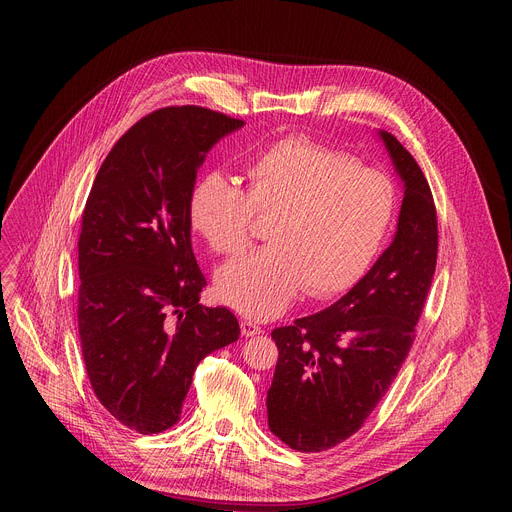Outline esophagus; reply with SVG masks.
Returning <instances> with one entry per match:
<instances>
[{
  "label": "esophagus",
  "mask_w": 512,
  "mask_h": 512,
  "mask_svg": "<svg viewBox=\"0 0 512 512\" xmlns=\"http://www.w3.org/2000/svg\"><path fill=\"white\" fill-rule=\"evenodd\" d=\"M241 332H243V336H259V334H263V328L261 326H257V324H253L251 320H241Z\"/></svg>",
  "instance_id": "esophagus-1"
}]
</instances>
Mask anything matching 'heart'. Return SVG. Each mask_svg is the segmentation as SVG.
Masks as SVG:
<instances>
[{"mask_svg": "<svg viewBox=\"0 0 512 512\" xmlns=\"http://www.w3.org/2000/svg\"><path fill=\"white\" fill-rule=\"evenodd\" d=\"M273 216L269 245L218 271V291L241 314L271 320L302 289L330 294L377 255L395 212L391 182L373 168L304 137L273 143L245 168V190L225 174L190 194V223L218 253L241 251L253 216Z\"/></svg>", "mask_w": 512, "mask_h": 512, "instance_id": "b5f03b06", "label": "heart"}]
</instances>
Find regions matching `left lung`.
Returning <instances> with one entry per match:
<instances>
[{
  "mask_svg": "<svg viewBox=\"0 0 512 512\" xmlns=\"http://www.w3.org/2000/svg\"><path fill=\"white\" fill-rule=\"evenodd\" d=\"M379 137L405 190L393 243L336 304L271 332L279 358L267 423L298 452L334 448L373 413L409 354L435 273L429 184L395 135Z\"/></svg>",
  "mask_w": 512,
  "mask_h": 512,
  "instance_id": "8db88e82",
  "label": "left lung"
}]
</instances>
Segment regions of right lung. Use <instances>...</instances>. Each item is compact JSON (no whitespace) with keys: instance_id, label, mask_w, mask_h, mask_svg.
Segmentation results:
<instances>
[{"instance_id":"1","label":"right lung","mask_w":512,"mask_h":512,"mask_svg":"<svg viewBox=\"0 0 512 512\" xmlns=\"http://www.w3.org/2000/svg\"><path fill=\"white\" fill-rule=\"evenodd\" d=\"M243 125L194 105L145 115L113 145L83 210L87 375L101 405L145 435L180 419L198 362L241 334L231 310L198 304L190 194L212 145Z\"/></svg>"}]
</instances>
